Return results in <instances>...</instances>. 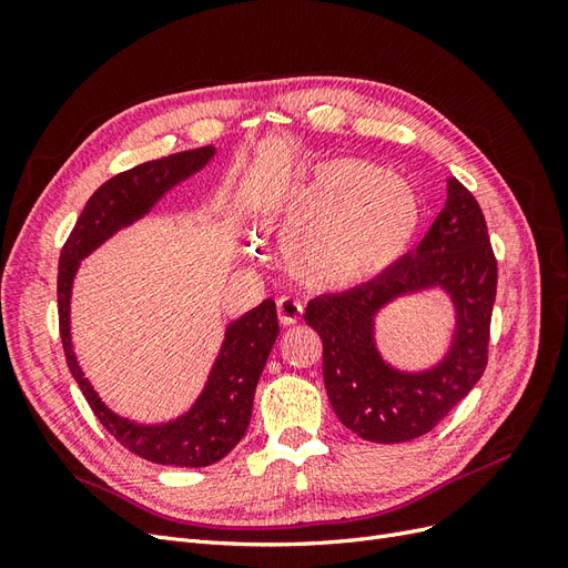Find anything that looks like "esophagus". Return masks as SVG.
I'll return each instance as SVG.
<instances>
[{
  "mask_svg": "<svg viewBox=\"0 0 568 568\" xmlns=\"http://www.w3.org/2000/svg\"><path fill=\"white\" fill-rule=\"evenodd\" d=\"M303 305L294 298H280L277 301V320L282 326H294L301 322Z\"/></svg>",
  "mask_w": 568,
  "mask_h": 568,
  "instance_id": "obj_1",
  "label": "esophagus"
}]
</instances>
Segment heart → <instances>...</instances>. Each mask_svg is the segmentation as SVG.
Listing matches in <instances>:
<instances>
[{
	"mask_svg": "<svg viewBox=\"0 0 568 568\" xmlns=\"http://www.w3.org/2000/svg\"><path fill=\"white\" fill-rule=\"evenodd\" d=\"M286 227L284 261L301 284L348 288L405 253L419 227V201L405 180L338 159L298 186Z\"/></svg>",
	"mask_w": 568,
	"mask_h": 568,
	"instance_id": "b5f03b06",
	"label": "heart"
}]
</instances>
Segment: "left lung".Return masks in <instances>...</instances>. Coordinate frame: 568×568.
Listing matches in <instances>:
<instances>
[{
  "label": "left lung",
  "instance_id": "8db88e82",
  "mask_svg": "<svg viewBox=\"0 0 568 568\" xmlns=\"http://www.w3.org/2000/svg\"><path fill=\"white\" fill-rule=\"evenodd\" d=\"M443 285L458 307L452 353L434 371L405 375L373 348V315L393 297ZM497 261L484 211L459 180L415 253L379 277L343 294H324L305 307V322L322 338V372L343 426L372 443L415 440L436 428L469 395L488 365Z\"/></svg>",
  "mask_w": 568,
  "mask_h": 568
}]
</instances>
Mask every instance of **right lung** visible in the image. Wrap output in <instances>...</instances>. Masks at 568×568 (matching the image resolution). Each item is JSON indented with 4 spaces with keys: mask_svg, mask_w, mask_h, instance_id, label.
<instances>
[{
    "mask_svg": "<svg viewBox=\"0 0 568 568\" xmlns=\"http://www.w3.org/2000/svg\"><path fill=\"white\" fill-rule=\"evenodd\" d=\"M213 153V146L182 151L161 161L134 165L101 184L82 209L59 257V332L68 369L84 400L90 403L94 417L123 448L153 464H170V467H209L230 455L234 445L244 438L257 379L280 334L274 301H263L242 320L230 324L225 346L215 359L201 398L186 415L163 426H136L120 419L97 398L75 363L68 305H71V284L80 257L97 248L115 230L144 215L170 186L209 163Z\"/></svg>",
    "mask_w": 568,
    "mask_h": 568,
    "instance_id": "obj_1",
    "label": "right lung"
}]
</instances>
